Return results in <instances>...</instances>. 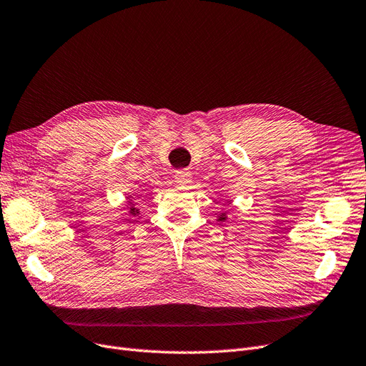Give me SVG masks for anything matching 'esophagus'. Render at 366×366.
<instances>
[{
  "label": "esophagus",
  "mask_w": 366,
  "mask_h": 366,
  "mask_svg": "<svg viewBox=\"0 0 366 366\" xmlns=\"http://www.w3.org/2000/svg\"><path fill=\"white\" fill-rule=\"evenodd\" d=\"M174 179H176V182H178V184H188V182H190V179H192V172H188L185 169L174 172Z\"/></svg>",
  "instance_id": "obj_1"
}]
</instances>
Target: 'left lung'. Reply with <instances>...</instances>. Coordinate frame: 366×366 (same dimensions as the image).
Segmentation results:
<instances>
[{"mask_svg": "<svg viewBox=\"0 0 366 366\" xmlns=\"http://www.w3.org/2000/svg\"><path fill=\"white\" fill-rule=\"evenodd\" d=\"M220 220H224V217H222V219H220Z\"/></svg>", "mask_w": 366, "mask_h": 366, "instance_id": "1", "label": "left lung"}]
</instances>
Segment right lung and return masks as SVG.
<instances>
[{
  "label": "right lung",
  "mask_w": 366,
  "mask_h": 366,
  "mask_svg": "<svg viewBox=\"0 0 366 366\" xmlns=\"http://www.w3.org/2000/svg\"><path fill=\"white\" fill-rule=\"evenodd\" d=\"M137 211H139V209H135L134 207H131V211H129V212H131V214H137Z\"/></svg>",
  "instance_id": "1"
}]
</instances>
